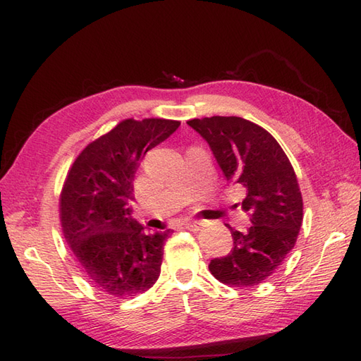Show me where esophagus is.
<instances>
[{
    "mask_svg": "<svg viewBox=\"0 0 361 361\" xmlns=\"http://www.w3.org/2000/svg\"><path fill=\"white\" fill-rule=\"evenodd\" d=\"M201 226H203V223H200V221H186V223H184V228H186L190 232H198L201 229Z\"/></svg>",
    "mask_w": 361,
    "mask_h": 361,
    "instance_id": "obj_1",
    "label": "esophagus"
}]
</instances>
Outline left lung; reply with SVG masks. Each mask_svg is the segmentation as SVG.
<instances>
[{
	"label": "left lung",
	"instance_id": "8db88e82",
	"mask_svg": "<svg viewBox=\"0 0 361 361\" xmlns=\"http://www.w3.org/2000/svg\"><path fill=\"white\" fill-rule=\"evenodd\" d=\"M188 124L203 137L228 181L245 188L241 209L250 216L247 232L231 229V252L211 259L216 280L250 288L275 272L295 246L303 221L297 175L269 132L240 116L194 118Z\"/></svg>",
	"mask_w": 361,
	"mask_h": 361
}]
</instances>
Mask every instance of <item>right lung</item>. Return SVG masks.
Here are the masks:
<instances>
[{
    "label": "right lung",
    "instance_id": "right-lung-1",
    "mask_svg": "<svg viewBox=\"0 0 361 361\" xmlns=\"http://www.w3.org/2000/svg\"><path fill=\"white\" fill-rule=\"evenodd\" d=\"M164 118L123 120L81 150L60 195L64 238L87 280L128 298L154 286L171 229L146 233L130 216L133 177L147 150L178 129Z\"/></svg>",
    "mask_w": 361,
    "mask_h": 361
}]
</instances>
